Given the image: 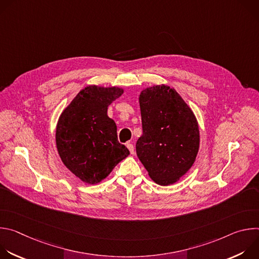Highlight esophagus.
Returning a JSON list of instances; mask_svg holds the SVG:
<instances>
[{
    "label": "esophagus",
    "mask_w": 259,
    "mask_h": 259,
    "mask_svg": "<svg viewBox=\"0 0 259 259\" xmlns=\"http://www.w3.org/2000/svg\"><path fill=\"white\" fill-rule=\"evenodd\" d=\"M127 147H128V150H129L130 154H131V155H133V154H134V146H133V144H131V143H127Z\"/></svg>",
    "instance_id": "obj_1"
}]
</instances>
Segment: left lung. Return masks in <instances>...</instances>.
Wrapping results in <instances>:
<instances>
[{
    "mask_svg": "<svg viewBox=\"0 0 259 259\" xmlns=\"http://www.w3.org/2000/svg\"><path fill=\"white\" fill-rule=\"evenodd\" d=\"M142 135L136 154L149 176L160 186L177 182L194 165L200 131L192 108L174 88L146 87L139 94Z\"/></svg>",
    "mask_w": 259,
    "mask_h": 259,
    "instance_id": "1",
    "label": "left lung"
}]
</instances>
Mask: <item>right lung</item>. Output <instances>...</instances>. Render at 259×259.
<instances>
[{
  "mask_svg": "<svg viewBox=\"0 0 259 259\" xmlns=\"http://www.w3.org/2000/svg\"><path fill=\"white\" fill-rule=\"evenodd\" d=\"M124 89L89 85L62 110L56 125V147L64 166L79 179L96 184L129 156L118 141L117 125L107 116L108 105Z\"/></svg>",
  "mask_w": 259,
  "mask_h": 259,
  "instance_id": "obj_1",
  "label": "right lung"
}]
</instances>
